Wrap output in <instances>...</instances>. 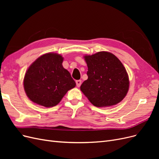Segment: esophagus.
Masks as SVG:
<instances>
[{
	"instance_id": "1",
	"label": "esophagus",
	"mask_w": 159,
	"mask_h": 159,
	"mask_svg": "<svg viewBox=\"0 0 159 159\" xmlns=\"http://www.w3.org/2000/svg\"><path fill=\"white\" fill-rule=\"evenodd\" d=\"M75 83H76V85L78 86V87H80L81 84V80H76Z\"/></svg>"
}]
</instances>
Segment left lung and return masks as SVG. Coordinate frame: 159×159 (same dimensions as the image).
<instances>
[{
  "instance_id": "left-lung-1",
  "label": "left lung",
  "mask_w": 159,
  "mask_h": 159,
  "mask_svg": "<svg viewBox=\"0 0 159 159\" xmlns=\"http://www.w3.org/2000/svg\"><path fill=\"white\" fill-rule=\"evenodd\" d=\"M88 78L80 89L94 106L115 105L125 97L129 87V77L123 64L114 54L99 52L85 56Z\"/></svg>"
}]
</instances>
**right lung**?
Masks as SVG:
<instances>
[{
  "mask_svg": "<svg viewBox=\"0 0 159 159\" xmlns=\"http://www.w3.org/2000/svg\"><path fill=\"white\" fill-rule=\"evenodd\" d=\"M63 60L60 54L48 53L28 68L24 88L32 102L46 107L56 106L68 91L75 87V81L62 66Z\"/></svg>",
  "mask_w": 159,
  "mask_h": 159,
  "instance_id": "1",
  "label": "right lung"
}]
</instances>
